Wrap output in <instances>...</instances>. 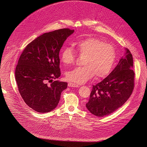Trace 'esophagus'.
<instances>
[{
	"instance_id": "obj_1",
	"label": "esophagus",
	"mask_w": 147,
	"mask_h": 147,
	"mask_svg": "<svg viewBox=\"0 0 147 147\" xmlns=\"http://www.w3.org/2000/svg\"><path fill=\"white\" fill-rule=\"evenodd\" d=\"M68 86L69 87H78L79 86L78 84H77L76 83H73V82H69L68 83Z\"/></svg>"
}]
</instances>
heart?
<instances>
[{
	"label": "heart",
	"instance_id": "heart-1",
	"mask_svg": "<svg viewBox=\"0 0 147 147\" xmlns=\"http://www.w3.org/2000/svg\"><path fill=\"white\" fill-rule=\"evenodd\" d=\"M73 49L80 56H84L83 66L77 67L66 73V78L70 81L84 83L94 76L98 79L108 76L111 72L116 59L115 48L111 44L95 37H88L72 44ZM75 54L70 47L63 49L60 60L66 66L73 64Z\"/></svg>",
	"mask_w": 147,
	"mask_h": 147
}]
</instances>
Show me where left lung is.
<instances>
[{"instance_id": "1", "label": "left lung", "mask_w": 147, "mask_h": 147, "mask_svg": "<svg viewBox=\"0 0 147 147\" xmlns=\"http://www.w3.org/2000/svg\"><path fill=\"white\" fill-rule=\"evenodd\" d=\"M126 52L110 74L92 86L86 107L93 115L103 117L115 112L127 100L134 87L135 74L130 51Z\"/></svg>"}]
</instances>
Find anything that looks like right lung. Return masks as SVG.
I'll list each match as a JSON object with an SVG mask.
<instances>
[{"label": "right lung", "instance_id": "add662e5", "mask_svg": "<svg viewBox=\"0 0 147 147\" xmlns=\"http://www.w3.org/2000/svg\"><path fill=\"white\" fill-rule=\"evenodd\" d=\"M73 32L62 28L45 33L28 44L20 56L15 71L18 91L27 105L38 112L53 110L67 87V82L53 80L61 74L59 51Z\"/></svg>", "mask_w": 147, "mask_h": 147}]
</instances>
